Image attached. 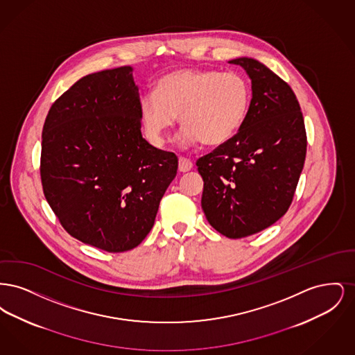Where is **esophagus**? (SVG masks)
<instances>
[{"label": "esophagus", "mask_w": 355, "mask_h": 355, "mask_svg": "<svg viewBox=\"0 0 355 355\" xmlns=\"http://www.w3.org/2000/svg\"><path fill=\"white\" fill-rule=\"evenodd\" d=\"M191 168H193V162H191L189 158L180 157V159H178V170H180V171L186 173V171L191 170Z\"/></svg>", "instance_id": "esophagus-1"}]
</instances>
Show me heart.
Masks as SVG:
<instances>
[{"mask_svg":"<svg viewBox=\"0 0 355 355\" xmlns=\"http://www.w3.org/2000/svg\"><path fill=\"white\" fill-rule=\"evenodd\" d=\"M252 100L248 80L234 71L182 69L164 76L154 93L139 100L141 119L154 144L165 141L166 130L180 119L185 128L177 141L190 148L200 142L220 145L243 125Z\"/></svg>","mask_w":355,"mask_h":355,"instance_id":"heart-1","label":"heart"}]
</instances>
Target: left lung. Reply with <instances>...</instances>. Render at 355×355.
Here are the masks:
<instances>
[{
  "label": "left lung",
  "mask_w": 355,
  "mask_h": 355,
  "mask_svg": "<svg viewBox=\"0 0 355 355\" xmlns=\"http://www.w3.org/2000/svg\"><path fill=\"white\" fill-rule=\"evenodd\" d=\"M252 101L234 137L197 161L206 220L227 238L252 236L279 220L293 201L306 157V132L291 87L262 62L239 57Z\"/></svg>",
  "instance_id": "8db88e82"
}]
</instances>
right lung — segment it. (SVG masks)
I'll list each match as a JSON object with an SVG mask.
<instances>
[{"instance_id": "obj_1", "label": "right lung", "mask_w": 355, "mask_h": 355, "mask_svg": "<svg viewBox=\"0 0 355 355\" xmlns=\"http://www.w3.org/2000/svg\"><path fill=\"white\" fill-rule=\"evenodd\" d=\"M177 169L174 153L142 137L132 67L87 74L51 105L42 189L64 229L86 245L109 253L138 246Z\"/></svg>"}]
</instances>
